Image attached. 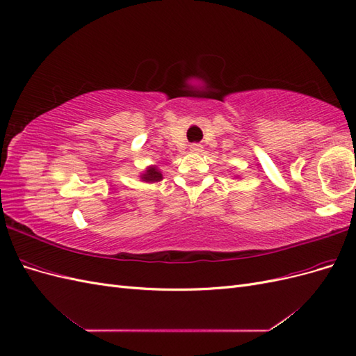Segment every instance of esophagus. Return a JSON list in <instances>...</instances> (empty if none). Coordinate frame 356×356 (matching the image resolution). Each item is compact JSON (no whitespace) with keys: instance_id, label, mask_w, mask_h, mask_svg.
Returning <instances> with one entry per match:
<instances>
[{"instance_id":"34e87169","label":"esophagus","mask_w":356,"mask_h":356,"mask_svg":"<svg viewBox=\"0 0 356 356\" xmlns=\"http://www.w3.org/2000/svg\"><path fill=\"white\" fill-rule=\"evenodd\" d=\"M190 149H191V152L197 153V152H200V149H202V145H200V144H191V145H190Z\"/></svg>"}]
</instances>
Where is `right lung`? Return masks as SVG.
<instances>
[{
  "label": "right lung",
  "mask_w": 356,
  "mask_h": 356,
  "mask_svg": "<svg viewBox=\"0 0 356 356\" xmlns=\"http://www.w3.org/2000/svg\"><path fill=\"white\" fill-rule=\"evenodd\" d=\"M144 181H149V182H157L161 179V174L160 170H157V168H149L145 174L143 175Z\"/></svg>",
  "instance_id": "obj_1"
}]
</instances>
